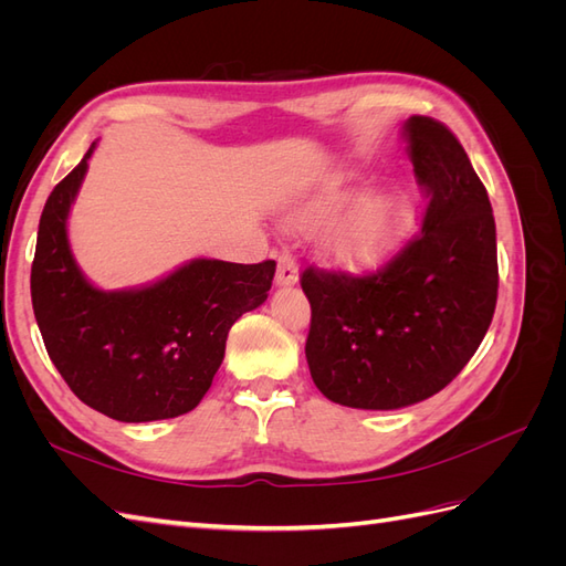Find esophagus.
I'll return each mask as SVG.
<instances>
[{"label":"esophagus","mask_w":566,"mask_h":566,"mask_svg":"<svg viewBox=\"0 0 566 566\" xmlns=\"http://www.w3.org/2000/svg\"><path fill=\"white\" fill-rule=\"evenodd\" d=\"M300 281V269L293 254L283 252L279 256V269H276V285H295Z\"/></svg>","instance_id":"1"}]
</instances>
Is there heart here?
Masks as SVG:
<instances>
[{"label": "heart", "instance_id": "b5f03b06", "mask_svg": "<svg viewBox=\"0 0 566 566\" xmlns=\"http://www.w3.org/2000/svg\"><path fill=\"white\" fill-rule=\"evenodd\" d=\"M356 196V177H339L323 196L302 205L290 227L302 233L323 229ZM413 229V202L399 186L380 188L358 200L331 235L333 260L349 271L385 264L408 241Z\"/></svg>", "mask_w": 566, "mask_h": 566}]
</instances>
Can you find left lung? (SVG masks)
<instances>
[{
    "mask_svg": "<svg viewBox=\"0 0 566 566\" xmlns=\"http://www.w3.org/2000/svg\"><path fill=\"white\" fill-rule=\"evenodd\" d=\"M427 198L422 229L366 276L304 269L312 304L306 364L323 397L391 410L430 399L468 366L499 300L489 193L465 148L439 119L403 125Z\"/></svg>",
    "mask_w": 566,
    "mask_h": 566,
    "instance_id": "1",
    "label": "left lung"
}]
</instances>
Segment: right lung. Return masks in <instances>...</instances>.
<instances>
[{
  "label": "right lung",
  "instance_id": "obj_1",
  "mask_svg": "<svg viewBox=\"0 0 566 566\" xmlns=\"http://www.w3.org/2000/svg\"><path fill=\"white\" fill-rule=\"evenodd\" d=\"M94 146L46 198L32 310L51 364L80 401L119 422L177 418L210 389L231 325L266 300L276 262L193 260L146 287H94L65 231Z\"/></svg>",
  "mask_w": 566,
  "mask_h": 566
}]
</instances>
